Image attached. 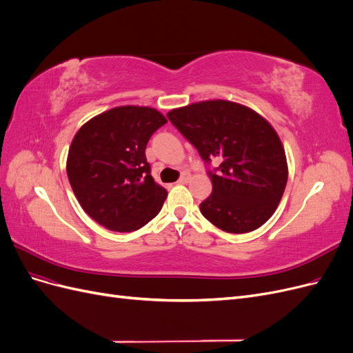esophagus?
<instances>
[{
	"label": "esophagus",
	"mask_w": 353,
	"mask_h": 353,
	"mask_svg": "<svg viewBox=\"0 0 353 353\" xmlns=\"http://www.w3.org/2000/svg\"><path fill=\"white\" fill-rule=\"evenodd\" d=\"M188 181H190V175H188V174H184L183 176H181V178L178 179V183H179V184H187Z\"/></svg>",
	"instance_id": "1"
}]
</instances>
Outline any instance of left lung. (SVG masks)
<instances>
[{
  "label": "left lung",
  "instance_id": "left-lung-1",
  "mask_svg": "<svg viewBox=\"0 0 353 353\" xmlns=\"http://www.w3.org/2000/svg\"><path fill=\"white\" fill-rule=\"evenodd\" d=\"M168 117L206 163L221 160L209 170L212 194L200 203L201 215L232 234L263 225L279 206L288 178L284 147L271 123L227 100L188 104Z\"/></svg>",
  "mask_w": 353,
  "mask_h": 353
}]
</instances>
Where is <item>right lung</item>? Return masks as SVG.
Returning <instances> with one entry per match:
<instances>
[{
	"mask_svg": "<svg viewBox=\"0 0 353 353\" xmlns=\"http://www.w3.org/2000/svg\"><path fill=\"white\" fill-rule=\"evenodd\" d=\"M166 122L156 109L121 105L92 117L73 137L69 183L82 209L100 225L131 232L162 209L168 191L154 183L145 147Z\"/></svg>",
	"mask_w": 353,
	"mask_h": 353,
	"instance_id": "right-lung-1",
	"label": "right lung"
}]
</instances>
